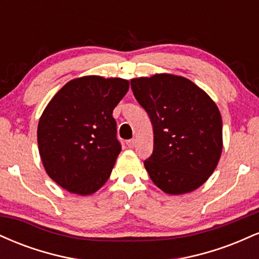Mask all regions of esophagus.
Instances as JSON below:
<instances>
[{
	"instance_id": "1",
	"label": "esophagus",
	"mask_w": 259,
	"mask_h": 259,
	"mask_svg": "<svg viewBox=\"0 0 259 259\" xmlns=\"http://www.w3.org/2000/svg\"><path fill=\"white\" fill-rule=\"evenodd\" d=\"M126 145H127V147H129V148H133V147L135 146V145H136V140H135V139L127 140V141H126Z\"/></svg>"
}]
</instances>
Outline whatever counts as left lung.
<instances>
[{"instance_id": "1", "label": "left lung", "mask_w": 259, "mask_h": 259, "mask_svg": "<svg viewBox=\"0 0 259 259\" xmlns=\"http://www.w3.org/2000/svg\"><path fill=\"white\" fill-rule=\"evenodd\" d=\"M153 126V152L144 162L151 180L169 195L198 189L218 164L223 121L214 101L191 80L156 74L130 81Z\"/></svg>"}]
</instances>
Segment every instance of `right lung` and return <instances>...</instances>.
Returning <instances> with one entry per match:
<instances>
[{"label":"right lung","mask_w":259,"mask_h":259,"mask_svg":"<svg viewBox=\"0 0 259 259\" xmlns=\"http://www.w3.org/2000/svg\"><path fill=\"white\" fill-rule=\"evenodd\" d=\"M127 90L125 79L81 76L67 82L45 108L38 152L49 177L67 191L91 195L108 180L121 151L113 109Z\"/></svg>","instance_id":"obj_1"}]
</instances>
